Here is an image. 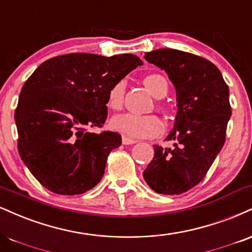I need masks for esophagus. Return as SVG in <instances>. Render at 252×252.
I'll return each mask as SVG.
<instances>
[{"label":"esophagus","instance_id":"esophagus-1","mask_svg":"<svg viewBox=\"0 0 252 252\" xmlns=\"http://www.w3.org/2000/svg\"><path fill=\"white\" fill-rule=\"evenodd\" d=\"M122 143H123L124 145H129V144H135V143H137V141H136V139H132V138L126 137V136H123V137H122Z\"/></svg>","mask_w":252,"mask_h":252}]
</instances>
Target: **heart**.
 Returning <instances> with one entry per match:
<instances>
[{"instance_id":"heart-1","label":"heart","mask_w":252,"mask_h":252,"mask_svg":"<svg viewBox=\"0 0 252 252\" xmlns=\"http://www.w3.org/2000/svg\"><path fill=\"white\" fill-rule=\"evenodd\" d=\"M144 86L156 98H160L166 94V81L160 75H149L144 78ZM126 82L118 81L109 89L107 105L113 110L122 108ZM110 126L115 131L131 138L155 137L163 131V123L156 115H137L131 113L120 114L110 120Z\"/></svg>"}]
</instances>
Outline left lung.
Segmentation results:
<instances>
[{
  "instance_id": "obj_1",
  "label": "left lung",
  "mask_w": 252,
  "mask_h": 252,
  "mask_svg": "<svg viewBox=\"0 0 252 252\" xmlns=\"http://www.w3.org/2000/svg\"><path fill=\"white\" fill-rule=\"evenodd\" d=\"M144 59L168 74L176 89L177 114L165 139L174 148L155 145L143 177L154 191L180 195L204 178L225 142L231 116L229 87L210 61L176 49L145 53Z\"/></svg>"
}]
</instances>
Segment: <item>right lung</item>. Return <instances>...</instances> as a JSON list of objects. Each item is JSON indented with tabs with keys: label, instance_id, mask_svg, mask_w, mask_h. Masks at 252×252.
<instances>
[{
	"label": "right lung",
	"instance_id": "1",
	"mask_svg": "<svg viewBox=\"0 0 252 252\" xmlns=\"http://www.w3.org/2000/svg\"><path fill=\"white\" fill-rule=\"evenodd\" d=\"M143 64L122 54H68L53 57L26 81L15 111L19 154L32 176L59 195H80L102 180L109 153L122 143L117 132L101 134L111 87Z\"/></svg>",
	"mask_w": 252,
	"mask_h": 252
}]
</instances>
